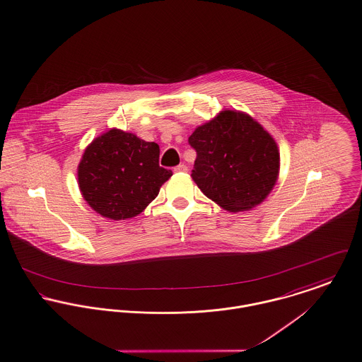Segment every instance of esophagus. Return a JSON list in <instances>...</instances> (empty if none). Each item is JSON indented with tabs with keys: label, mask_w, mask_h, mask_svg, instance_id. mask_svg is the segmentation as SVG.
Listing matches in <instances>:
<instances>
[{
	"label": "esophagus",
	"mask_w": 362,
	"mask_h": 362,
	"mask_svg": "<svg viewBox=\"0 0 362 362\" xmlns=\"http://www.w3.org/2000/svg\"><path fill=\"white\" fill-rule=\"evenodd\" d=\"M175 173H187L188 171V167L185 165H178L174 168Z\"/></svg>",
	"instance_id": "obj_1"
}]
</instances>
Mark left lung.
I'll use <instances>...</instances> for the list:
<instances>
[{
	"mask_svg": "<svg viewBox=\"0 0 362 362\" xmlns=\"http://www.w3.org/2000/svg\"><path fill=\"white\" fill-rule=\"evenodd\" d=\"M197 151L192 180L199 189L230 213L250 210L274 189L279 149L272 135L250 115L221 110L189 136Z\"/></svg>",
	"mask_w": 362,
	"mask_h": 362,
	"instance_id": "8db88e82",
	"label": "left lung"
}]
</instances>
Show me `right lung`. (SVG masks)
I'll return each instance as SVG.
<instances>
[{
	"label": "right lung",
	"instance_id": "obj_1",
	"mask_svg": "<svg viewBox=\"0 0 362 362\" xmlns=\"http://www.w3.org/2000/svg\"><path fill=\"white\" fill-rule=\"evenodd\" d=\"M160 149L132 132L110 129L86 148L77 167L80 192L105 218L120 221L142 213L173 175L159 165Z\"/></svg>",
	"mask_w": 362,
	"mask_h": 362
}]
</instances>
